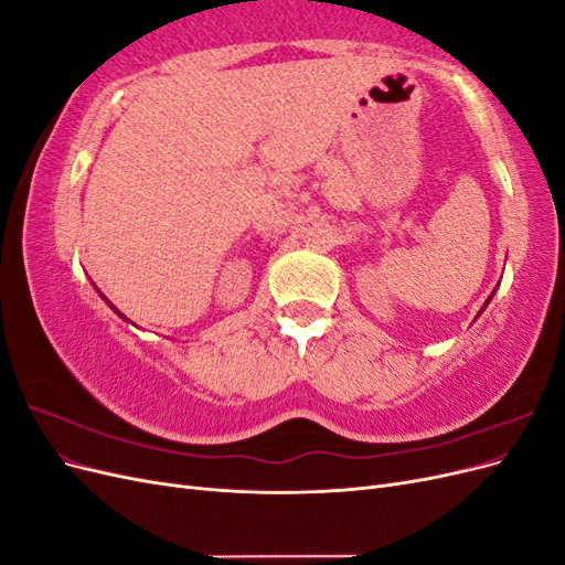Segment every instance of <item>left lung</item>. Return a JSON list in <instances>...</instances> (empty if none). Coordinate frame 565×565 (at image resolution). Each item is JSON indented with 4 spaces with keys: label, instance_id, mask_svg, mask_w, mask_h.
<instances>
[{
    "label": "left lung",
    "instance_id": "8db88e82",
    "mask_svg": "<svg viewBox=\"0 0 565 565\" xmlns=\"http://www.w3.org/2000/svg\"><path fill=\"white\" fill-rule=\"evenodd\" d=\"M490 299H492V295H490ZM490 299H488V301H486V303H483V309H486V306H488V303H490ZM483 309H481V313H483ZM481 313H478V316H481Z\"/></svg>",
    "mask_w": 565,
    "mask_h": 565
}]
</instances>
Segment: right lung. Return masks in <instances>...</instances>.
<instances>
[{
    "label": "right lung",
    "mask_w": 565,
    "mask_h": 565,
    "mask_svg": "<svg viewBox=\"0 0 565 565\" xmlns=\"http://www.w3.org/2000/svg\"><path fill=\"white\" fill-rule=\"evenodd\" d=\"M94 287H96V285H94ZM96 292H98V295H100V297H104V292H100V289H98V287H96ZM104 301H106V303H108V306H110V309H113V311H115V313H117V316H119V318H122V320H127V322H129V318H127V316H122V313H119V311H117V309H115V306H113V303H110V301H108V299H106V297H104Z\"/></svg>",
    "instance_id": "right-lung-1"
}]
</instances>
